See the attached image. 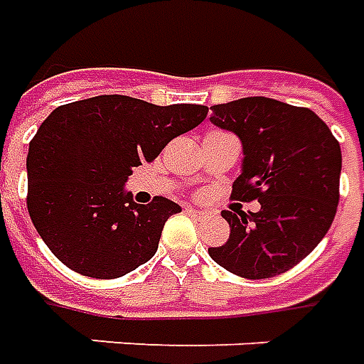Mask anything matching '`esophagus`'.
Segmentation results:
<instances>
[{
	"instance_id": "1",
	"label": "esophagus",
	"mask_w": 364,
	"mask_h": 364,
	"mask_svg": "<svg viewBox=\"0 0 364 364\" xmlns=\"http://www.w3.org/2000/svg\"><path fill=\"white\" fill-rule=\"evenodd\" d=\"M186 213H188V215H192V218H196V219H203V218H205V211L196 210V208H188Z\"/></svg>"
}]
</instances>
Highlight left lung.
I'll return each instance as SVG.
<instances>
[{"mask_svg": "<svg viewBox=\"0 0 364 364\" xmlns=\"http://www.w3.org/2000/svg\"><path fill=\"white\" fill-rule=\"evenodd\" d=\"M211 123L243 143V170L231 198L260 203L223 211L228 243L210 257L237 277L260 280L306 259L331 228L339 203L341 146L308 107L270 97H241L211 107Z\"/></svg>", "mask_w": 364, "mask_h": 364, "instance_id": "1", "label": "left lung"}]
</instances>
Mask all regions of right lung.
Masks as SVG:
<instances>
[{
	"mask_svg": "<svg viewBox=\"0 0 364 364\" xmlns=\"http://www.w3.org/2000/svg\"><path fill=\"white\" fill-rule=\"evenodd\" d=\"M205 115V105H154L117 94L56 107L27 154V210L54 257L102 280L145 264L180 205L162 196L135 203L123 186L131 168L153 162Z\"/></svg>",
	"mask_w": 364,
	"mask_h": 364,
	"instance_id": "1",
	"label": "right lung"
}]
</instances>
